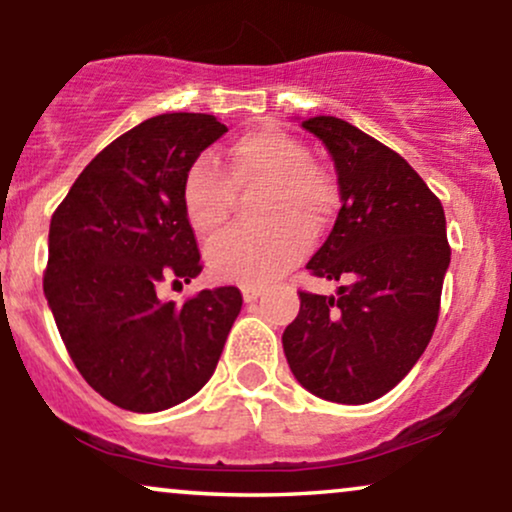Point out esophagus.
<instances>
[{
	"mask_svg": "<svg viewBox=\"0 0 512 512\" xmlns=\"http://www.w3.org/2000/svg\"><path fill=\"white\" fill-rule=\"evenodd\" d=\"M240 291H243L245 303H255L257 298L262 296V286H257V284H243L240 286Z\"/></svg>",
	"mask_w": 512,
	"mask_h": 512,
	"instance_id": "esophagus-1",
	"label": "esophagus"
}]
</instances>
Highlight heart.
<instances>
[{"instance_id": "heart-1", "label": "heart", "mask_w": 512, "mask_h": 512, "mask_svg": "<svg viewBox=\"0 0 512 512\" xmlns=\"http://www.w3.org/2000/svg\"><path fill=\"white\" fill-rule=\"evenodd\" d=\"M226 175L209 158H197L182 178L180 199L197 236L226 223L233 185L262 187L255 219L260 226L231 228L207 248L209 272L221 281L262 284L281 276L308 250L337 211V185L308 146L279 127H260L238 137L226 151Z\"/></svg>"}]
</instances>
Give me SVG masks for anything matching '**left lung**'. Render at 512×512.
Segmentation results:
<instances>
[{"label":"left lung","mask_w":512,"mask_h":512,"mask_svg":"<svg viewBox=\"0 0 512 512\" xmlns=\"http://www.w3.org/2000/svg\"><path fill=\"white\" fill-rule=\"evenodd\" d=\"M303 127L332 154L342 195L305 269L342 286L337 296L301 291L281 342L305 390L366 404L414 368L436 330L450 264L443 204L397 151L346 120L317 115Z\"/></svg>","instance_id":"obj_1"}]
</instances>
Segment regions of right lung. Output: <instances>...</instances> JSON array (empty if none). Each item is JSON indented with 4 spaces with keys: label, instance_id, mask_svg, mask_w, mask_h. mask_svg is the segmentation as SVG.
<instances>
[{
    "label": "right lung",
    "instance_id": "add662e5",
    "mask_svg": "<svg viewBox=\"0 0 512 512\" xmlns=\"http://www.w3.org/2000/svg\"><path fill=\"white\" fill-rule=\"evenodd\" d=\"M226 125L166 113L117 137L81 170L50 221L43 289L74 366L127 411H163L214 373L243 296L236 286L163 303L202 272L182 211L187 168Z\"/></svg>",
    "mask_w": 512,
    "mask_h": 512
}]
</instances>
